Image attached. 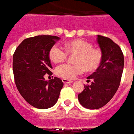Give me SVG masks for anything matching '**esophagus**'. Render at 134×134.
Wrapping results in <instances>:
<instances>
[{
	"instance_id": "1",
	"label": "esophagus",
	"mask_w": 134,
	"mask_h": 134,
	"mask_svg": "<svg viewBox=\"0 0 134 134\" xmlns=\"http://www.w3.org/2000/svg\"><path fill=\"white\" fill-rule=\"evenodd\" d=\"M62 81L64 84H71V83L73 82V81L69 80V79H63Z\"/></svg>"
}]
</instances>
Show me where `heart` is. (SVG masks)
I'll use <instances>...</instances> for the list:
<instances>
[{
  "mask_svg": "<svg viewBox=\"0 0 134 134\" xmlns=\"http://www.w3.org/2000/svg\"><path fill=\"white\" fill-rule=\"evenodd\" d=\"M65 50L54 44L49 51V58L52 62H63L69 55H76L74 59L75 64H63L55 69V74L65 79H71L84 71L93 72L97 70L102 60V52L99 48L93 47L92 44L82 39H76L64 44Z\"/></svg>",
  "mask_w": 134,
  "mask_h": 134,
  "instance_id": "b5f03b06",
  "label": "heart"
}]
</instances>
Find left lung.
<instances>
[{
    "instance_id": "8db88e82",
    "label": "left lung",
    "mask_w": 134,
    "mask_h": 134,
    "mask_svg": "<svg viewBox=\"0 0 134 134\" xmlns=\"http://www.w3.org/2000/svg\"><path fill=\"white\" fill-rule=\"evenodd\" d=\"M97 42L102 52L101 65L87 77L92 79L91 85H84L78 99L84 108L90 110L105 106L117 92L120 86L124 66V58L120 47L111 39L97 35Z\"/></svg>"
}]
</instances>
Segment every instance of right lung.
<instances>
[{
    "mask_svg": "<svg viewBox=\"0 0 134 134\" xmlns=\"http://www.w3.org/2000/svg\"><path fill=\"white\" fill-rule=\"evenodd\" d=\"M59 39L51 35L26 38L14 53L13 71L17 90L29 105L38 109L53 107L63 87L59 78L48 81L44 78L45 74H53L49 51Z\"/></svg>",
    "mask_w": 134,
    "mask_h": 134,
    "instance_id": "obj_1",
    "label": "right lung"
}]
</instances>
